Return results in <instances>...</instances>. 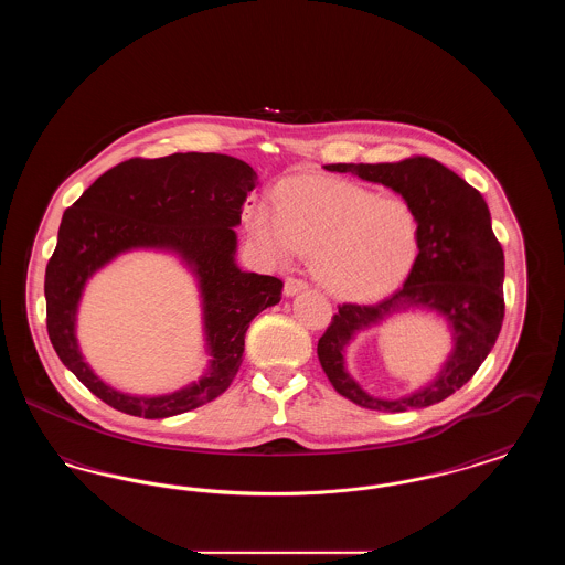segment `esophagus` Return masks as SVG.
I'll list each match as a JSON object with an SVG mask.
<instances>
[{"mask_svg": "<svg viewBox=\"0 0 565 565\" xmlns=\"http://www.w3.org/2000/svg\"><path fill=\"white\" fill-rule=\"evenodd\" d=\"M307 288H309L307 281L296 279V277H288V279L284 281V295L286 296L298 295V292H302V290H307Z\"/></svg>", "mask_w": 565, "mask_h": 565, "instance_id": "1", "label": "esophagus"}]
</instances>
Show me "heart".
<instances>
[{
	"label": "heart",
	"mask_w": 565,
	"mask_h": 565,
	"mask_svg": "<svg viewBox=\"0 0 565 565\" xmlns=\"http://www.w3.org/2000/svg\"><path fill=\"white\" fill-rule=\"evenodd\" d=\"M273 205L249 215L256 243L277 263L309 254L313 277L343 300H373L411 273L422 243L415 210L348 180L300 175L281 182Z\"/></svg>",
	"instance_id": "heart-1"
}]
</instances>
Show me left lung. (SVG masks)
I'll use <instances>...</instances> for the list:
<instances>
[{"label": "left lung", "mask_w": 565, "mask_h": 565, "mask_svg": "<svg viewBox=\"0 0 565 565\" xmlns=\"http://www.w3.org/2000/svg\"><path fill=\"white\" fill-rule=\"evenodd\" d=\"M398 192L422 224L419 254L403 288L375 305H341L318 343L332 387L371 411L401 413L440 403L483 364L504 320V252L491 231L481 192L428 157L401 162L326 164ZM404 310H430L452 330L455 348L428 386L401 399L369 395L347 371L344 350L354 334Z\"/></svg>", "instance_id": "left-lung-1"}]
</instances>
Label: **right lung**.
Listing matches in <instances>:
<instances>
[{
    "label": "right lung",
    "mask_w": 565,
    "mask_h": 565,
    "mask_svg": "<svg viewBox=\"0 0 565 565\" xmlns=\"http://www.w3.org/2000/svg\"><path fill=\"white\" fill-rule=\"evenodd\" d=\"M258 186L247 162L186 152L131 159L97 178L63 214L46 267V326L61 362L104 403L135 417L162 419L212 403L242 366L249 322L281 300V279L239 269L237 233L245 199ZM175 253L195 275L213 358L199 382L161 397H137L108 386L81 355L75 322L85 281L120 253Z\"/></svg>",
    "instance_id": "1"
}]
</instances>
